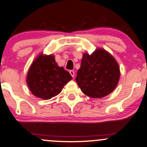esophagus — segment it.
Wrapping results in <instances>:
<instances>
[{"instance_id":"obj_1","label":"esophagus","mask_w":147,"mask_h":147,"mask_svg":"<svg viewBox=\"0 0 147 147\" xmlns=\"http://www.w3.org/2000/svg\"><path fill=\"white\" fill-rule=\"evenodd\" d=\"M69 73H70V74H71V76L72 77H74V76H75V72H74V71H73V70H70L69 71Z\"/></svg>"}]
</instances>
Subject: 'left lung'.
<instances>
[{"instance_id":"left-lung-1","label":"left lung","mask_w":147,"mask_h":147,"mask_svg":"<svg viewBox=\"0 0 147 147\" xmlns=\"http://www.w3.org/2000/svg\"><path fill=\"white\" fill-rule=\"evenodd\" d=\"M120 75L115 58L105 49H98L91 55L84 53L76 81L84 94L101 98L114 90Z\"/></svg>"}]
</instances>
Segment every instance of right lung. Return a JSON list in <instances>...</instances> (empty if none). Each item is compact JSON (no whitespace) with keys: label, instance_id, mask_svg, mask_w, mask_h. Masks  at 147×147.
<instances>
[{"label":"right lung","instance_id":"obj_1","mask_svg":"<svg viewBox=\"0 0 147 147\" xmlns=\"http://www.w3.org/2000/svg\"><path fill=\"white\" fill-rule=\"evenodd\" d=\"M71 79L67 71L58 67L54 56L40 54L29 67L26 80L33 95L49 100L59 94Z\"/></svg>","mask_w":147,"mask_h":147}]
</instances>
